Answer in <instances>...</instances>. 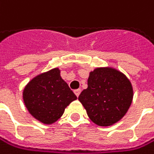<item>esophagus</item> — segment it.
<instances>
[{"instance_id": "34e87169", "label": "esophagus", "mask_w": 154, "mask_h": 154, "mask_svg": "<svg viewBox=\"0 0 154 154\" xmlns=\"http://www.w3.org/2000/svg\"><path fill=\"white\" fill-rule=\"evenodd\" d=\"M74 92H75V94L76 95V97H79V94H80V92H81V90H80V88H78V90H75Z\"/></svg>"}]
</instances>
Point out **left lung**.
Returning <instances> with one entry per match:
<instances>
[{
    "mask_svg": "<svg viewBox=\"0 0 154 154\" xmlns=\"http://www.w3.org/2000/svg\"><path fill=\"white\" fill-rule=\"evenodd\" d=\"M132 99L130 81L112 67H99L91 72L88 88L79 96L90 119L100 127L118 122L127 114Z\"/></svg>",
    "mask_w": 154,
    "mask_h": 154,
    "instance_id": "1",
    "label": "left lung"
}]
</instances>
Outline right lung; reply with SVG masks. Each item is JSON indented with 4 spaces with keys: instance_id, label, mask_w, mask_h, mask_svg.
Here are the masks:
<instances>
[{
    "instance_id": "obj_1",
    "label": "right lung",
    "mask_w": 154,
    "mask_h": 154,
    "mask_svg": "<svg viewBox=\"0 0 154 154\" xmlns=\"http://www.w3.org/2000/svg\"><path fill=\"white\" fill-rule=\"evenodd\" d=\"M23 99L30 115L49 125L63 116L64 109L76 100V96L61 78L60 70L54 68L29 81L24 88Z\"/></svg>"
}]
</instances>
